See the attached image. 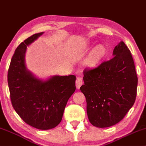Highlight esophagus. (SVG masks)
<instances>
[{
    "label": "esophagus",
    "mask_w": 146,
    "mask_h": 146,
    "mask_svg": "<svg viewBox=\"0 0 146 146\" xmlns=\"http://www.w3.org/2000/svg\"><path fill=\"white\" fill-rule=\"evenodd\" d=\"M83 84V79L82 77H78L76 79V88L77 89H79L80 87Z\"/></svg>",
    "instance_id": "34e87169"
}]
</instances>
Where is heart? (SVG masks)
I'll return each mask as SVG.
<instances>
[{"mask_svg": "<svg viewBox=\"0 0 146 146\" xmlns=\"http://www.w3.org/2000/svg\"><path fill=\"white\" fill-rule=\"evenodd\" d=\"M104 52L105 50L104 47L100 45L98 46L85 60V65L88 67H92L95 66L104 56Z\"/></svg>", "mask_w": 146, "mask_h": 146, "instance_id": "obj_1", "label": "heart"}]
</instances>
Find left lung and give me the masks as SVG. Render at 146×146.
<instances>
[{
  "label": "left lung",
  "mask_w": 146,
  "mask_h": 146,
  "mask_svg": "<svg viewBox=\"0 0 146 146\" xmlns=\"http://www.w3.org/2000/svg\"><path fill=\"white\" fill-rule=\"evenodd\" d=\"M113 57L94 69L84 71L80 88L86 98L90 122L99 128L111 127L122 120L134 104L137 77L131 52L121 41Z\"/></svg>",
  "instance_id": "1"
}]
</instances>
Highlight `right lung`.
<instances>
[{"label": "right lung", "instance_id": "right-lung-1", "mask_svg": "<svg viewBox=\"0 0 146 146\" xmlns=\"http://www.w3.org/2000/svg\"><path fill=\"white\" fill-rule=\"evenodd\" d=\"M44 32L21 42L13 56L8 71L12 105L27 124L40 130L54 128L61 121L68 100L75 91V75H53L40 79L27 69V46Z\"/></svg>", "mask_w": 146, "mask_h": 146}]
</instances>
